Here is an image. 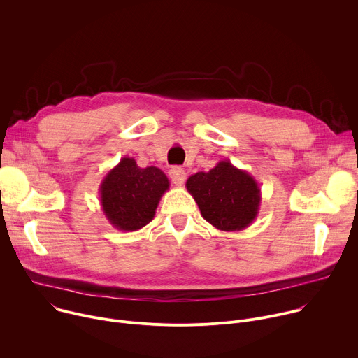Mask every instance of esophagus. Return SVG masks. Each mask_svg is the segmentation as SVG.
<instances>
[{
  "mask_svg": "<svg viewBox=\"0 0 358 358\" xmlns=\"http://www.w3.org/2000/svg\"><path fill=\"white\" fill-rule=\"evenodd\" d=\"M169 176L171 178V181L176 184V185H182L185 178H187V173L181 169V167H173L170 171H169Z\"/></svg>",
  "mask_w": 358,
  "mask_h": 358,
  "instance_id": "34e87169",
  "label": "esophagus"
}]
</instances>
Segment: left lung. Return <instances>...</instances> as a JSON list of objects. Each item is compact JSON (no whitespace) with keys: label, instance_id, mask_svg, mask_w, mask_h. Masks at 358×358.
<instances>
[{"label":"left lung","instance_id":"left-lung-1","mask_svg":"<svg viewBox=\"0 0 358 358\" xmlns=\"http://www.w3.org/2000/svg\"><path fill=\"white\" fill-rule=\"evenodd\" d=\"M185 187L202 218L220 231H242L259 214L262 198L258 181L228 160H221L207 173L191 176Z\"/></svg>","mask_w":358,"mask_h":358}]
</instances>
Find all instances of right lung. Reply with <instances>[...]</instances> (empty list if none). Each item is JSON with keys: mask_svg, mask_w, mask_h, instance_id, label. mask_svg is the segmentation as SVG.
Returning a JSON list of instances; mask_svg holds the SVG:
<instances>
[{"mask_svg": "<svg viewBox=\"0 0 358 358\" xmlns=\"http://www.w3.org/2000/svg\"><path fill=\"white\" fill-rule=\"evenodd\" d=\"M169 188L170 181L160 169H141L133 157H123L100 184V206L115 228L137 231L155 218Z\"/></svg>", "mask_w": 358, "mask_h": 358, "instance_id": "add662e5", "label": "right lung"}]
</instances>
